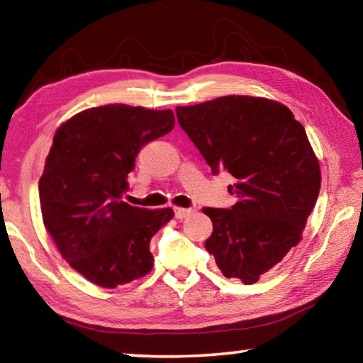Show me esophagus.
Here are the masks:
<instances>
[{"label":"esophagus","instance_id":"esophagus-1","mask_svg":"<svg viewBox=\"0 0 363 363\" xmlns=\"http://www.w3.org/2000/svg\"><path fill=\"white\" fill-rule=\"evenodd\" d=\"M173 210H174V216H176L177 219H186L187 216H190V214L194 213L192 208H179V206H174Z\"/></svg>","mask_w":363,"mask_h":363}]
</instances>
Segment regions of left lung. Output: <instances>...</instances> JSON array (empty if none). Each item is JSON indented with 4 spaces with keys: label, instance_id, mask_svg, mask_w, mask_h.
Wrapping results in <instances>:
<instances>
[{
    "label": "left lung",
    "instance_id": "left-lung-1",
    "mask_svg": "<svg viewBox=\"0 0 363 363\" xmlns=\"http://www.w3.org/2000/svg\"><path fill=\"white\" fill-rule=\"evenodd\" d=\"M176 116L213 174L235 177V205L203 208L205 248L224 277L256 284L299 243L315 206L320 164L304 126L284 104L251 96L176 107Z\"/></svg>",
    "mask_w": 363,
    "mask_h": 363
}]
</instances>
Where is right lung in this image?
Segmentation results:
<instances>
[{"label":"right lung","instance_id":"1","mask_svg":"<svg viewBox=\"0 0 363 363\" xmlns=\"http://www.w3.org/2000/svg\"><path fill=\"white\" fill-rule=\"evenodd\" d=\"M173 128L171 110L110 104L83 110L54 134L38 186L43 223L64 259L93 284L115 288L152 270L150 240L174 211L121 199L139 150Z\"/></svg>","mask_w":363,"mask_h":363}]
</instances>
